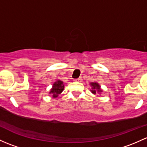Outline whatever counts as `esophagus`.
Returning a JSON list of instances; mask_svg holds the SVG:
<instances>
[{
    "label": "esophagus",
    "mask_w": 147,
    "mask_h": 147,
    "mask_svg": "<svg viewBox=\"0 0 147 147\" xmlns=\"http://www.w3.org/2000/svg\"><path fill=\"white\" fill-rule=\"evenodd\" d=\"M74 81H75V82H82V78L75 79V80H74Z\"/></svg>",
    "instance_id": "34e87169"
}]
</instances>
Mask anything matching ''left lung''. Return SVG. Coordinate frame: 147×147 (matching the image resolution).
Returning a JSON list of instances; mask_svg holds the SVG:
<instances>
[{
  "mask_svg": "<svg viewBox=\"0 0 147 147\" xmlns=\"http://www.w3.org/2000/svg\"><path fill=\"white\" fill-rule=\"evenodd\" d=\"M90 85L92 86V89H91V92L92 94H97L98 93L101 94V92H103V90L101 89V86L98 84V83L97 82H92L90 83Z\"/></svg>",
  "mask_w": 147,
  "mask_h": 147,
  "instance_id": "8db88e82",
  "label": "left lung"
}]
</instances>
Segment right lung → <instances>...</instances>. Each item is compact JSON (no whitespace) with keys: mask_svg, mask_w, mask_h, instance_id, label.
Listing matches in <instances>:
<instances>
[{"mask_svg":"<svg viewBox=\"0 0 147 147\" xmlns=\"http://www.w3.org/2000/svg\"><path fill=\"white\" fill-rule=\"evenodd\" d=\"M63 89H64V84H63V82L61 81V80H58L54 82V84H53V87L51 89L49 94H51L53 98H56V97L58 96V95H59L60 94L62 93Z\"/></svg>","mask_w":147,"mask_h":147,"instance_id":"right-lung-1","label":"right lung"}]
</instances>
